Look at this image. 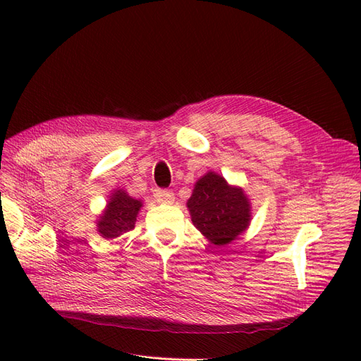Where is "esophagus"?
Segmentation results:
<instances>
[{
	"mask_svg": "<svg viewBox=\"0 0 361 361\" xmlns=\"http://www.w3.org/2000/svg\"><path fill=\"white\" fill-rule=\"evenodd\" d=\"M157 199L159 203H164V204H171L174 202V194L171 191H158L157 192Z\"/></svg>",
	"mask_w": 361,
	"mask_h": 361,
	"instance_id": "1",
	"label": "esophagus"
}]
</instances>
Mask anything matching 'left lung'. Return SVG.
<instances>
[{"label": "left lung", "instance_id": "8db88e82", "mask_svg": "<svg viewBox=\"0 0 361 361\" xmlns=\"http://www.w3.org/2000/svg\"><path fill=\"white\" fill-rule=\"evenodd\" d=\"M187 206L192 224L215 245L232 243L251 220V206L243 188L231 187L214 171L195 182Z\"/></svg>", "mask_w": 361, "mask_h": 361}]
</instances>
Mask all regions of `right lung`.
<instances>
[{
    "label": "right lung",
    "mask_w": 361,
    "mask_h": 361,
    "mask_svg": "<svg viewBox=\"0 0 361 361\" xmlns=\"http://www.w3.org/2000/svg\"><path fill=\"white\" fill-rule=\"evenodd\" d=\"M141 206V200L133 199L123 190H116L99 216L97 232L105 239H113L133 231Z\"/></svg>",
    "instance_id": "right-lung-1"
}]
</instances>
